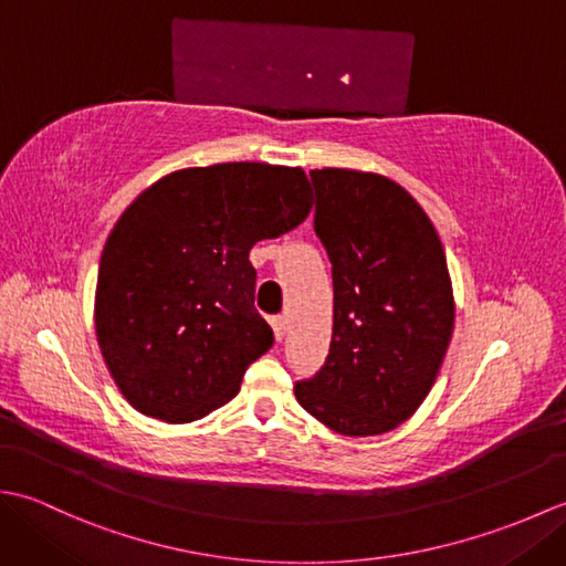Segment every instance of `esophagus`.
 Wrapping results in <instances>:
<instances>
[{"mask_svg": "<svg viewBox=\"0 0 566 566\" xmlns=\"http://www.w3.org/2000/svg\"><path fill=\"white\" fill-rule=\"evenodd\" d=\"M272 328L276 333V340H282L284 333H286V318L284 316H274L272 318Z\"/></svg>", "mask_w": 566, "mask_h": 566, "instance_id": "obj_1", "label": "esophagus"}]
</instances>
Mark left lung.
<instances>
[{"label": "left lung", "mask_w": 566, "mask_h": 566, "mask_svg": "<svg viewBox=\"0 0 566 566\" xmlns=\"http://www.w3.org/2000/svg\"><path fill=\"white\" fill-rule=\"evenodd\" d=\"M311 179L333 264V340L326 365L294 394L340 436H381L418 411L448 353V260L428 213L394 179L345 167Z\"/></svg>", "instance_id": "1"}]
</instances>
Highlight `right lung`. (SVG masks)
<instances>
[{
    "label": "right lung",
    "instance_id": "1",
    "mask_svg": "<svg viewBox=\"0 0 566 566\" xmlns=\"http://www.w3.org/2000/svg\"><path fill=\"white\" fill-rule=\"evenodd\" d=\"M311 203L302 167L221 163L165 175L122 213L99 260L94 328L136 411L191 423L240 391L274 343L250 248L292 231Z\"/></svg>",
    "mask_w": 566,
    "mask_h": 566
}]
</instances>
